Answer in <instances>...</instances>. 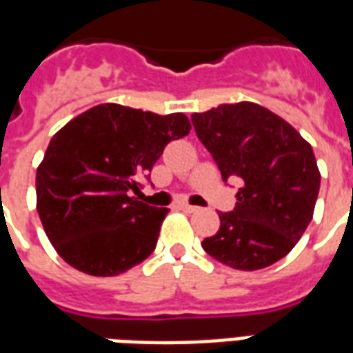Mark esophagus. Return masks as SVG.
I'll return each instance as SVG.
<instances>
[{
  "label": "esophagus",
  "mask_w": 353,
  "mask_h": 353,
  "mask_svg": "<svg viewBox=\"0 0 353 353\" xmlns=\"http://www.w3.org/2000/svg\"><path fill=\"white\" fill-rule=\"evenodd\" d=\"M179 208H180V210H184V212H190V214H192V212H197V210H199V208H197V207H194V205H188V203H180Z\"/></svg>",
  "instance_id": "esophagus-1"
}]
</instances>
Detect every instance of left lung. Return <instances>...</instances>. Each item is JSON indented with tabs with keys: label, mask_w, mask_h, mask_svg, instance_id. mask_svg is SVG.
Wrapping results in <instances>:
<instances>
[{
	"label": "left lung",
	"mask_w": 353,
	"mask_h": 353,
	"mask_svg": "<svg viewBox=\"0 0 353 353\" xmlns=\"http://www.w3.org/2000/svg\"><path fill=\"white\" fill-rule=\"evenodd\" d=\"M192 123L223 182H243L235 208L218 212L220 230L203 241V250L239 271L276 263L312 220L320 192L312 146L285 120L250 101L195 112Z\"/></svg>",
	"instance_id": "obj_1"
}]
</instances>
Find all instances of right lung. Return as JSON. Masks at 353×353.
<instances>
[{"label":"right lung","instance_id":"obj_1","mask_svg":"<svg viewBox=\"0 0 353 353\" xmlns=\"http://www.w3.org/2000/svg\"><path fill=\"white\" fill-rule=\"evenodd\" d=\"M192 130L182 112L159 117L117 103L65 123L37 169V212L63 261L92 276L143 263L169 208L131 197L171 141Z\"/></svg>","mask_w":353,"mask_h":353}]
</instances>
